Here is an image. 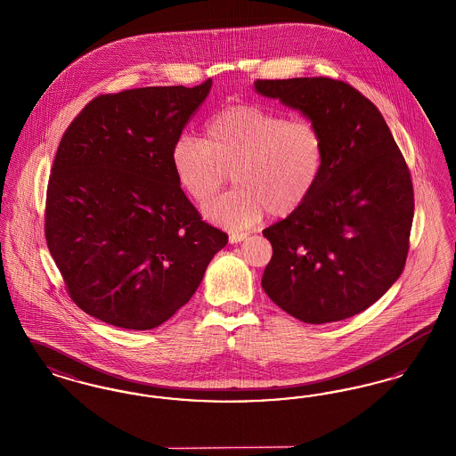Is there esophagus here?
Listing matches in <instances>:
<instances>
[{
    "label": "esophagus",
    "mask_w": 456,
    "mask_h": 456,
    "mask_svg": "<svg viewBox=\"0 0 456 456\" xmlns=\"http://www.w3.org/2000/svg\"><path fill=\"white\" fill-rule=\"evenodd\" d=\"M246 238H248L246 232H232V234L229 236V240L234 244V242H240V240H244Z\"/></svg>",
    "instance_id": "obj_1"
}]
</instances>
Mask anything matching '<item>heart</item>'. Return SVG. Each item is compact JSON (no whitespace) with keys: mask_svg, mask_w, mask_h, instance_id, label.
Listing matches in <instances>:
<instances>
[{"mask_svg":"<svg viewBox=\"0 0 456 456\" xmlns=\"http://www.w3.org/2000/svg\"><path fill=\"white\" fill-rule=\"evenodd\" d=\"M171 162L198 205H208L231 174L236 188L212 205L208 216L242 231L265 212L287 217L303 207L323 175L325 134L311 119H289L273 109L238 102L207 121L205 138L179 134Z\"/></svg>","mask_w":456,"mask_h":456,"instance_id":"b5f03b06","label":"heart"}]
</instances>
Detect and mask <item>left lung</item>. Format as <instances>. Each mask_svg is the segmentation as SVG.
<instances>
[{"instance_id": "1", "label": "left lung", "mask_w": 456, "mask_h": 456, "mask_svg": "<svg viewBox=\"0 0 456 456\" xmlns=\"http://www.w3.org/2000/svg\"><path fill=\"white\" fill-rule=\"evenodd\" d=\"M323 131V175L299 210L263 231L272 260L261 285L304 323L350 318L400 277L411 246V171L378 108L328 77L256 80Z\"/></svg>"}]
</instances>
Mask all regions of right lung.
Segmentation results:
<instances>
[{"mask_svg":"<svg viewBox=\"0 0 456 456\" xmlns=\"http://www.w3.org/2000/svg\"><path fill=\"white\" fill-rule=\"evenodd\" d=\"M143 87L92 99L66 128L45 193L44 234L71 301L126 330H152L191 299L227 234L201 220L171 162L207 99Z\"/></svg>","mask_w":456,"mask_h":456,"instance_id":"add662e5","label":"right lung"}]
</instances>
